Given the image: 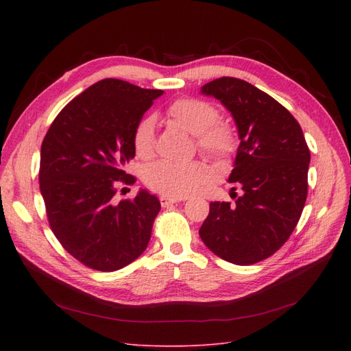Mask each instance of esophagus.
<instances>
[{
  "mask_svg": "<svg viewBox=\"0 0 351 351\" xmlns=\"http://www.w3.org/2000/svg\"><path fill=\"white\" fill-rule=\"evenodd\" d=\"M159 200H161V205L165 208V206H169V205H173V204H177V202H182L184 199H182V197H171V196L162 195L161 197H159Z\"/></svg>",
  "mask_w": 351,
  "mask_h": 351,
  "instance_id": "34e87169",
  "label": "esophagus"
}]
</instances>
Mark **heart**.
<instances>
[{
    "mask_svg": "<svg viewBox=\"0 0 351 351\" xmlns=\"http://www.w3.org/2000/svg\"><path fill=\"white\" fill-rule=\"evenodd\" d=\"M168 120L180 129L195 136V146L199 152L227 162L236 154L239 139L232 125L219 121V111L214 104L197 98L176 99L165 111ZM132 145L137 158L147 159L154 154L155 121L152 117H143L136 124ZM210 178L206 165L193 161L176 164L158 161L146 168L145 184L158 193L171 197H184L197 192Z\"/></svg>",
    "mask_w": 351,
    "mask_h": 351,
    "instance_id": "1",
    "label": "heart"
}]
</instances>
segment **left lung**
<instances>
[{
	"label": "left lung",
	"mask_w": 351,
	"mask_h": 351,
	"mask_svg": "<svg viewBox=\"0 0 351 351\" xmlns=\"http://www.w3.org/2000/svg\"><path fill=\"white\" fill-rule=\"evenodd\" d=\"M232 114L240 146L230 174L243 193L210 202L199 230L206 247L236 265H252L281 249L299 222L307 197L311 151L291 112L249 82L219 77L202 86Z\"/></svg>",
	"instance_id": "8db88e82"
}]
</instances>
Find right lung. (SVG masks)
Wrapping results in <instances>:
<instances>
[{"label":"right lung","instance_id":"obj_1","mask_svg":"<svg viewBox=\"0 0 351 351\" xmlns=\"http://www.w3.org/2000/svg\"><path fill=\"white\" fill-rule=\"evenodd\" d=\"M162 90L120 79L93 83L60 111L40 146L39 189L54 236L74 259L112 272L132 263L151 240L161 204L141 190L115 200L136 177L133 130Z\"/></svg>","mask_w":351,"mask_h":351}]
</instances>
